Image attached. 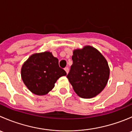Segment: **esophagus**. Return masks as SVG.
Listing matches in <instances>:
<instances>
[{
	"label": "esophagus",
	"instance_id": "obj_1",
	"mask_svg": "<svg viewBox=\"0 0 132 132\" xmlns=\"http://www.w3.org/2000/svg\"><path fill=\"white\" fill-rule=\"evenodd\" d=\"M64 70H65V71H66V73H67V74L68 73V72H69V68H65Z\"/></svg>",
	"mask_w": 132,
	"mask_h": 132
}]
</instances>
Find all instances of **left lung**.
Here are the masks:
<instances>
[{
	"label": "left lung",
	"mask_w": 132,
	"mask_h": 132,
	"mask_svg": "<svg viewBox=\"0 0 132 132\" xmlns=\"http://www.w3.org/2000/svg\"><path fill=\"white\" fill-rule=\"evenodd\" d=\"M73 54V64L67 78L77 95L93 98L104 89L109 80L110 69L107 60L89 45L75 49Z\"/></svg>",
	"instance_id": "1"
}]
</instances>
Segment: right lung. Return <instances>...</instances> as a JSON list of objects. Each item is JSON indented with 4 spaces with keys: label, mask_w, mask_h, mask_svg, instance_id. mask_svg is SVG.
I'll use <instances>...</instances> for the list:
<instances>
[{
    "label": "right lung",
    "mask_w": 132,
    "mask_h": 132,
    "mask_svg": "<svg viewBox=\"0 0 132 132\" xmlns=\"http://www.w3.org/2000/svg\"><path fill=\"white\" fill-rule=\"evenodd\" d=\"M66 75L59 66V60L50 52L36 53L23 64L21 77L28 89L34 94L45 95L62 76Z\"/></svg>",
    "instance_id": "1"
}]
</instances>
